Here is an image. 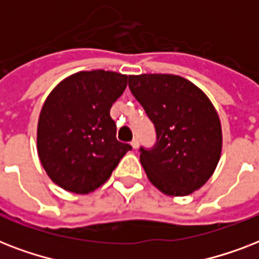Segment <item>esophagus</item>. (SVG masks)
<instances>
[{"label": "esophagus", "instance_id": "esophagus-1", "mask_svg": "<svg viewBox=\"0 0 259 259\" xmlns=\"http://www.w3.org/2000/svg\"><path fill=\"white\" fill-rule=\"evenodd\" d=\"M130 145H132V148H133V149H137L138 145H140V142H138L137 138H134L133 141L130 142Z\"/></svg>", "mask_w": 259, "mask_h": 259}]
</instances>
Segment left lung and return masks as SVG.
<instances>
[{
  "label": "left lung",
  "mask_w": 259,
  "mask_h": 259,
  "mask_svg": "<svg viewBox=\"0 0 259 259\" xmlns=\"http://www.w3.org/2000/svg\"><path fill=\"white\" fill-rule=\"evenodd\" d=\"M129 89L156 129L153 148H140L150 183L169 196L200 188L222 152L221 121L208 97L192 82L169 74L130 75Z\"/></svg>",
  "instance_id": "8db88e82"
}]
</instances>
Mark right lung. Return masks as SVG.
Segmentation results:
<instances>
[{"instance_id": "obj_1", "label": "right lung", "mask_w": 259, "mask_h": 259, "mask_svg": "<svg viewBox=\"0 0 259 259\" xmlns=\"http://www.w3.org/2000/svg\"><path fill=\"white\" fill-rule=\"evenodd\" d=\"M127 86V75L80 71L55 87L42 105L37 152L55 184L74 193H90L109 180L129 144L115 137L110 109Z\"/></svg>"}]
</instances>
